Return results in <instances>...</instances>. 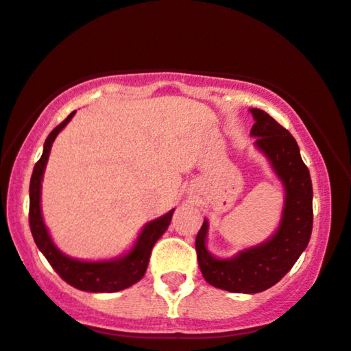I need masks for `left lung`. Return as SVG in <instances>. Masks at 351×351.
Segmentation results:
<instances>
[{"mask_svg":"<svg viewBox=\"0 0 351 351\" xmlns=\"http://www.w3.org/2000/svg\"><path fill=\"white\" fill-rule=\"evenodd\" d=\"M254 145L272 165L285 188L282 219L267 241L219 259L207 251L208 221L196 237L197 263L206 282L233 293H259L275 285L293 267L313 232V183L295 137L264 110L251 108Z\"/></svg>","mask_w":351,"mask_h":351,"instance_id":"8db88e82","label":"left lung"}]
</instances>
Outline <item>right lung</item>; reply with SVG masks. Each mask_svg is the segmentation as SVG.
<instances>
[{"mask_svg":"<svg viewBox=\"0 0 351 351\" xmlns=\"http://www.w3.org/2000/svg\"><path fill=\"white\" fill-rule=\"evenodd\" d=\"M73 112L63 123L58 124L47 137L45 144H43V154L40 160L35 163L32 178H30L29 188V225L30 232H32L35 245L42 254L47 257V261L55 269V272L60 275L66 283L71 287L77 288L82 291H90V293H114V291L124 290V288L134 285L144 277L145 270H147L150 252L157 239L165 233L171 221V215L175 208L165 215L158 217L143 228L134 246L128 254L117 259L110 261H79L73 257L66 256L61 252L53 243V239L45 227V221L42 217V207H40V194H42V180L43 171H45L48 155H50L51 144L74 117Z\"/></svg>","mask_w":351,"mask_h":351,"instance_id":"add662e5","label":"right lung"}]
</instances>
